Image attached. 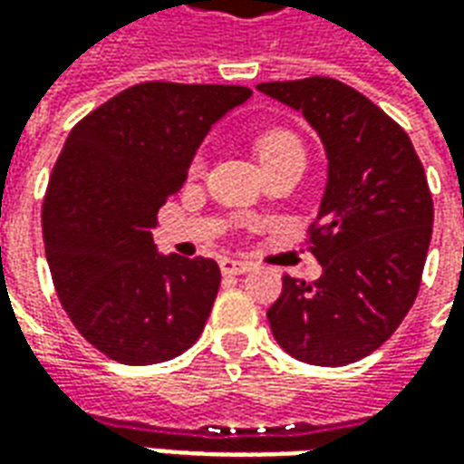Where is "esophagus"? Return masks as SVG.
Here are the masks:
<instances>
[{
	"label": "esophagus",
	"instance_id": "1",
	"mask_svg": "<svg viewBox=\"0 0 464 464\" xmlns=\"http://www.w3.org/2000/svg\"><path fill=\"white\" fill-rule=\"evenodd\" d=\"M253 268L251 261H241V258H223L221 271L223 276H243Z\"/></svg>",
	"mask_w": 464,
	"mask_h": 464
}]
</instances>
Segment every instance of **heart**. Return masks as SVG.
Segmentation results:
<instances>
[{
    "instance_id": "obj_1",
    "label": "heart",
    "mask_w": 464,
    "mask_h": 464,
    "mask_svg": "<svg viewBox=\"0 0 464 464\" xmlns=\"http://www.w3.org/2000/svg\"><path fill=\"white\" fill-rule=\"evenodd\" d=\"M253 151L258 156L261 166H271L276 161H283L288 156H303V143L301 139L291 131V129H281V126H273V129H266L256 136L253 141ZM203 166V156L196 153L191 159V173H198Z\"/></svg>"
}]
</instances>
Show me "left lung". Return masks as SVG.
<instances>
[{"label": "left lung", "mask_w": 464, "mask_h": 464, "mask_svg": "<svg viewBox=\"0 0 464 464\" xmlns=\"http://www.w3.org/2000/svg\"><path fill=\"white\" fill-rule=\"evenodd\" d=\"M258 89L303 111L331 161L305 236L323 276L285 273L268 323L293 358L348 365L388 341L418 298L435 213L428 176L405 129L353 86L308 76Z\"/></svg>", "instance_id": "8db88e82"}]
</instances>
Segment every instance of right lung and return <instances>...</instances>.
Listing matches in <instances>:
<instances>
[{"label": "right lung", "instance_id": "obj_1", "mask_svg": "<svg viewBox=\"0 0 464 464\" xmlns=\"http://www.w3.org/2000/svg\"><path fill=\"white\" fill-rule=\"evenodd\" d=\"M248 86L143 82L76 123L42 206L62 308L106 358L163 362L198 341L221 285L211 258H163L151 231L193 153Z\"/></svg>", "mask_w": 464, "mask_h": 464}]
</instances>
